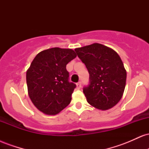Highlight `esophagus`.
Instances as JSON below:
<instances>
[{
	"label": "esophagus",
	"mask_w": 149,
	"mask_h": 149,
	"mask_svg": "<svg viewBox=\"0 0 149 149\" xmlns=\"http://www.w3.org/2000/svg\"><path fill=\"white\" fill-rule=\"evenodd\" d=\"M76 86H77V88L80 89L81 88V83H80V82H78V83L76 84Z\"/></svg>",
	"instance_id": "34e87169"
}]
</instances>
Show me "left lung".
Segmentation results:
<instances>
[{"instance_id": "left-lung-1", "label": "left lung", "mask_w": 149, "mask_h": 149, "mask_svg": "<svg viewBox=\"0 0 149 149\" xmlns=\"http://www.w3.org/2000/svg\"><path fill=\"white\" fill-rule=\"evenodd\" d=\"M75 51L90 74L89 85L83 88L88 103L102 111L113 107L122 98L127 77L120 56L100 43L78 47Z\"/></svg>"}]
</instances>
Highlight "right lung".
Here are the masks:
<instances>
[{"instance_id": "right-lung-1", "label": "right lung", "mask_w": 149, "mask_h": 149, "mask_svg": "<svg viewBox=\"0 0 149 149\" xmlns=\"http://www.w3.org/2000/svg\"><path fill=\"white\" fill-rule=\"evenodd\" d=\"M71 49L53 47L36 56L26 71L32 103L47 115H56L67 107L76 85L69 82L66 64L76 57Z\"/></svg>"}]
</instances>
